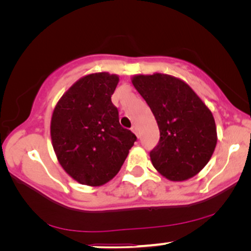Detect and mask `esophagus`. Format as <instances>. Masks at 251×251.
<instances>
[{
  "label": "esophagus",
  "instance_id": "obj_1",
  "mask_svg": "<svg viewBox=\"0 0 251 251\" xmlns=\"http://www.w3.org/2000/svg\"><path fill=\"white\" fill-rule=\"evenodd\" d=\"M131 131H132L133 133H136V135H137V128H136L135 126H131ZM137 136H138V135H137Z\"/></svg>",
  "mask_w": 251,
  "mask_h": 251
}]
</instances>
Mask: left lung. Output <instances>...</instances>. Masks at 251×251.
<instances>
[{"label":"left lung","instance_id":"obj_1","mask_svg":"<svg viewBox=\"0 0 251 251\" xmlns=\"http://www.w3.org/2000/svg\"><path fill=\"white\" fill-rule=\"evenodd\" d=\"M131 81L159 126L160 140L150 152L154 168L173 181L200 173L217 144L210 109L190 85L171 75H135Z\"/></svg>","mask_w":251,"mask_h":251}]
</instances>
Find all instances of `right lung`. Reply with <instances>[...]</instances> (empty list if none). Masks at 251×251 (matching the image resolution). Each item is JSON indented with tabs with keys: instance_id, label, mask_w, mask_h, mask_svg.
<instances>
[{
	"instance_id": "obj_1",
	"label": "right lung",
	"mask_w": 251,
	"mask_h": 251,
	"mask_svg": "<svg viewBox=\"0 0 251 251\" xmlns=\"http://www.w3.org/2000/svg\"><path fill=\"white\" fill-rule=\"evenodd\" d=\"M119 76L85 75L57 102L51 118L52 146L63 169L80 184L100 186L121 169L137 137L119 122L112 95Z\"/></svg>"
}]
</instances>
